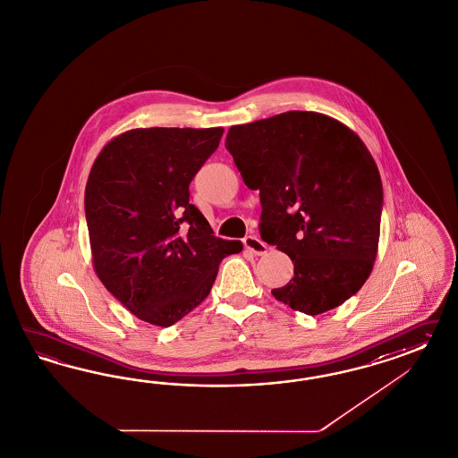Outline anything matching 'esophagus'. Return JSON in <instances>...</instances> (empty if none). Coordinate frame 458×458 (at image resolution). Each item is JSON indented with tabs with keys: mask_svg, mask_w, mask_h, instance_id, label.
I'll return each instance as SVG.
<instances>
[{
	"mask_svg": "<svg viewBox=\"0 0 458 458\" xmlns=\"http://www.w3.org/2000/svg\"><path fill=\"white\" fill-rule=\"evenodd\" d=\"M243 245H245V249L250 250L253 255H257V257H260V255H265L267 253V243H264L259 236L249 235L243 238Z\"/></svg>",
	"mask_w": 458,
	"mask_h": 458,
	"instance_id": "esophagus-1",
	"label": "esophagus"
}]
</instances>
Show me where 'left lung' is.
Masks as SVG:
<instances>
[{
  "label": "left lung",
  "mask_w": 458,
  "mask_h": 458,
  "mask_svg": "<svg viewBox=\"0 0 458 458\" xmlns=\"http://www.w3.org/2000/svg\"><path fill=\"white\" fill-rule=\"evenodd\" d=\"M226 149L260 191V236L287 253L293 277L274 297L318 316L360 291L375 265L383 184L375 159L347 125L289 111L232 125Z\"/></svg>",
  "instance_id": "left-lung-1"
}]
</instances>
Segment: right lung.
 Listing matches in <instances>:
<instances>
[{"mask_svg": "<svg viewBox=\"0 0 458 458\" xmlns=\"http://www.w3.org/2000/svg\"><path fill=\"white\" fill-rule=\"evenodd\" d=\"M223 127L131 129L109 140L85 186L94 270L138 319L169 327L208 297L226 255L190 203V182L216 151Z\"/></svg>", "mask_w": 458, "mask_h": 458, "instance_id": "add662e5", "label": "right lung"}]
</instances>
